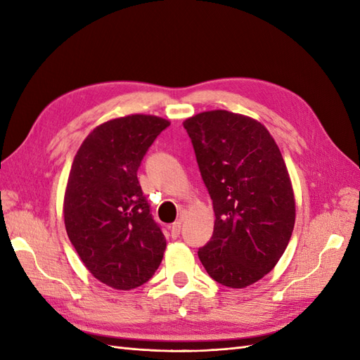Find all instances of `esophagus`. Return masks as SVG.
Segmentation results:
<instances>
[{
	"label": "esophagus",
	"instance_id": "esophagus-1",
	"mask_svg": "<svg viewBox=\"0 0 360 360\" xmlns=\"http://www.w3.org/2000/svg\"><path fill=\"white\" fill-rule=\"evenodd\" d=\"M181 224H183V219L180 217V219H177L176 222H174L171 226H169V231H171V236L176 238L180 236V231H181Z\"/></svg>",
	"mask_w": 360,
	"mask_h": 360
}]
</instances>
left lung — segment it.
<instances>
[{
    "instance_id": "1",
    "label": "left lung",
    "mask_w": 360,
    "mask_h": 360,
    "mask_svg": "<svg viewBox=\"0 0 360 360\" xmlns=\"http://www.w3.org/2000/svg\"><path fill=\"white\" fill-rule=\"evenodd\" d=\"M183 126L216 217L198 257L219 284L252 285L276 266L296 221L284 158L264 124L242 114L205 111Z\"/></svg>"
}]
</instances>
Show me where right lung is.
Listing matches in <instances>:
<instances>
[{
	"label": "right lung",
	"instance_id": "right-lung-1",
	"mask_svg": "<svg viewBox=\"0 0 360 360\" xmlns=\"http://www.w3.org/2000/svg\"><path fill=\"white\" fill-rule=\"evenodd\" d=\"M165 118L132 114L93 129L76 153L64 225L90 274L115 290H134L155 275L167 240L150 213L136 177Z\"/></svg>",
	"mask_w": 360,
	"mask_h": 360
}]
</instances>
